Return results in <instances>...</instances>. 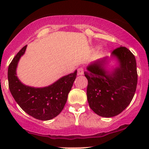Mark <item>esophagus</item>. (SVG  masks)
Wrapping results in <instances>:
<instances>
[{"mask_svg":"<svg viewBox=\"0 0 149 149\" xmlns=\"http://www.w3.org/2000/svg\"><path fill=\"white\" fill-rule=\"evenodd\" d=\"M77 71H78V75H83L84 73V69L82 67L78 68Z\"/></svg>","mask_w":149,"mask_h":149,"instance_id":"esophagus-1","label":"esophagus"}]
</instances>
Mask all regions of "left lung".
Wrapping results in <instances>:
<instances>
[{"mask_svg": "<svg viewBox=\"0 0 149 149\" xmlns=\"http://www.w3.org/2000/svg\"><path fill=\"white\" fill-rule=\"evenodd\" d=\"M119 66L109 73L104 67L107 58L99 59L87 67L88 81L87 97L90 109L105 118L116 116L124 111L132 100L136 85L137 71L134 54L125 47L114 49Z\"/></svg>", "mask_w": 149, "mask_h": 149, "instance_id": "left-lung-1", "label": "left lung"}]
</instances>
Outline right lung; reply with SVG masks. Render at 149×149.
Listing matches in <instances>:
<instances>
[{"label":"right lung","mask_w":149,"mask_h":149,"mask_svg":"<svg viewBox=\"0 0 149 149\" xmlns=\"http://www.w3.org/2000/svg\"><path fill=\"white\" fill-rule=\"evenodd\" d=\"M26 46L20 49L8 66L10 91L17 103L26 113L36 119L48 120L59 115L64 109L76 78L77 71L45 88H36L22 84L16 76V69Z\"/></svg>","instance_id":"obj_1"}]
</instances>
